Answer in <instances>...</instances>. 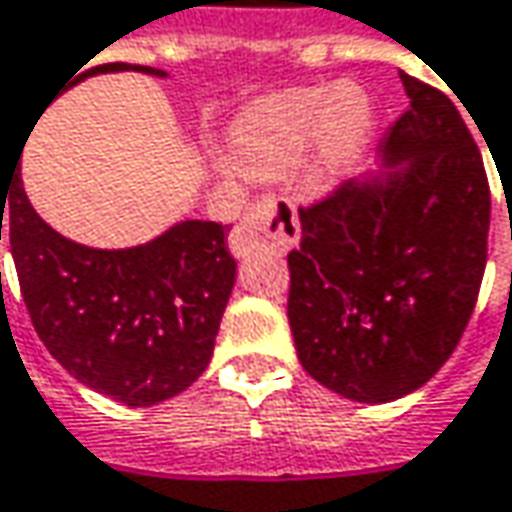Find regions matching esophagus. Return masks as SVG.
Here are the masks:
<instances>
[{"instance_id": "esophagus-1", "label": "esophagus", "mask_w": 512, "mask_h": 512, "mask_svg": "<svg viewBox=\"0 0 512 512\" xmlns=\"http://www.w3.org/2000/svg\"><path fill=\"white\" fill-rule=\"evenodd\" d=\"M298 220L295 208L284 196H260L249 205L246 217L231 228L228 249L237 257H246L257 249L286 252L298 243Z\"/></svg>"}]
</instances>
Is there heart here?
Listing matches in <instances>:
<instances>
[{
	"label": "heart",
	"instance_id": "heart-1",
	"mask_svg": "<svg viewBox=\"0 0 512 512\" xmlns=\"http://www.w3.org/2000/svg\"><path fill=\"white\" fill-rule=\"evenodd\" d=\"M371 136L374 106L359 86H301L249 106L231 130L237 159L217 156V162L228 170L243 165L260 176H278L298 165L310 147L304 182L324 194L359 167Z\"/></svg>",
	"mask_w": 512,
	"mask_h": 512
}]
</instances>
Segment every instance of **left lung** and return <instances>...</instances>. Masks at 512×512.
Masks as SVG:
<instances>
[{"label": "left lung", "mask_w": 512, "mask_h": 512, "mask_svg": "<svg viewBox=\"0 0 512 512\" xmlns=\"http://www.w3.org/2000/svg\"><path fill=\"white\" fill-rule=\"evenodd\" d=\"M408 109L385 173L298 208L286 316L304 371L356 403H391L443 368L487 266L490 185L440 89L400 72Z\"/></svg>", "instance_id": "left-lung-1"}]
</instances>
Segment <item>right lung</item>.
<instances>
[{
    "instance_id": "1",
    "label": "right lung",
    "mask_w": 512,
    "mask_h": 512,
    "mask_svg": "<svg viewBox=\"0 0 512 512\" xmlns=\"http://www.w3.org/2000/svg\"><path fill=\"white\" fill-rule=\"evenodd\" d=\"M101 72L165 77L153 66L104 63L77 80ZM2 231L37 336L92 391L156 406L208 368L237 275L228 226L185 220L144 246L89 249L34 211L14 167L5 185L0 176V240Z\"/></svg>"
}]
</instances>
